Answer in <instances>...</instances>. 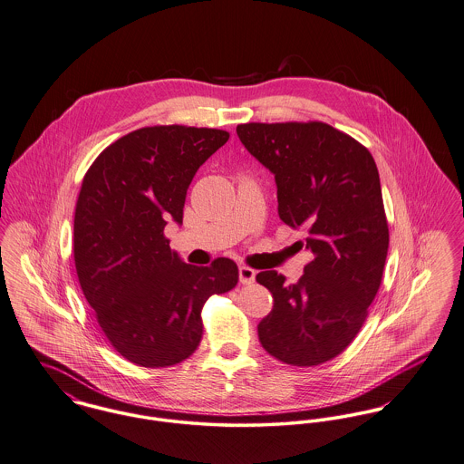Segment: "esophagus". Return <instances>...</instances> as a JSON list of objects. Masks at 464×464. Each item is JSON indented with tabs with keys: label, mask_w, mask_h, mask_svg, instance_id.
Returning <instances> with one entry per match:
<instances>
[{
	"label": "esophagus",
	"mask_w": 464,
	"mask_h": 464,
	"mask_svg": "<svg viewBox=\"0 0 464 464\" xmlns=\"http://www.w3.org/2000/svg\"><path fill=\"white\" fill-rule=\"evenodd\" d=\"M238 277H240V283H242V285H252L254 279H256V272H254L252 268H249V266H240Z\"/></svg>",
	"instance_id": "34e87169"
}]
</instances>
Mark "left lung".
<instances>
[{"label": "left lung", "mask_w": 464, "mask_h": 464, "mask_svg": "<svg viewBox=\"0 0 464 464\" xmlns=\"http://www.w3.org/2000/svg\"><path fill=\"white\" fill-rule=\"evenodd\" d=\"M237 134L276 175L279 217L305 231L313 252L295 285L276 270L256 276L274 296L259 343L289 365H320L353 343L383 279L389 222L376 162L323 121H250Z\"/></svg>", "instance_id": "8db88e82"}]
</instances>
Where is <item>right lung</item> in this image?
Returning <instances> with one entry per match:
<instances>
[{"label": "right lung", "instance_id": "obj_1", "mask_svg": "<svg viewBox=\"0 0 464 464\" xmlns=\"http://www.w3.org/2000/svg\"><path fill=\"white\" fill-rule=\"evenodd\" d=\"M229 140L207 127H143L109 144L86 171L73 215V261L111 346L141 367H169L201 343V311L231 291L238 266L187 265L164 235L181 224L199 166Z\"/></svg>", "mask_w": 464, "mask_h": 464}]
</instances>
